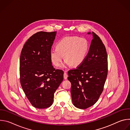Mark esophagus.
Returning a JSON list of instances; mask_svg holds the SVG:
<instances>
[{"label":"esophagus","mask_w":130,"mask_h":130,"mask_svg":"<svg viewBox=\"0 0 130 130\" xmlns=\"http://www.w3.org/2000/svg\"><path fill=\"white\" fill-rule=\"evenodd\" d=\"M66 72H67V71L65 70V71H64V79L65 80L67 79V77H68V75H67Z\"/></svg>","instance_id":"34e87169"}]
</instances>
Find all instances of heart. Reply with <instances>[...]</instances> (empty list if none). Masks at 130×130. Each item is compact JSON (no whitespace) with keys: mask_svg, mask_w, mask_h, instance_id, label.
I'll use <instances>...</instances> for the list:
<instances>
[{"mask_svg":"<svg viewBox=\"0 0 130 130\" xmlns=\"http://www.w3.org/2000/svg\"><path fill=\"white\" fill-rule=\"evenodd\" d=\"M88 50V44L84 38L76 36H66L57 44V48L50 51V58L52 64L59 67L64 59L65 64L78 67L84 62Z\"/></svg>","mask_w":130,"mask_h":130,"instance_id":"1","label":"heart"}]
</instances>
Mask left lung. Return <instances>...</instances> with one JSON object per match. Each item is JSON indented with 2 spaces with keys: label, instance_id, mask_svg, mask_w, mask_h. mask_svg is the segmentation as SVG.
Wrapping results in <instances>:
<instances>
[{
  "label": "left lung",
  "instance_id": "left-lung-1",
  "mask_svg": "<svg viewBox=\"0 0 130 130\" xmlns=\"http://www.w3.org/2000/svg\"><path fill=\"white\" fill-rule=\"evenodd\" d=\"M87 34H92V39L87 56L79 67L68 72V80L71 83L72 103L80 109H86L96 103L107 75L105 46L94 32Z\"/></svg>",
  "mask_w": 130,
  "mask_h": 130
}]
</instances>
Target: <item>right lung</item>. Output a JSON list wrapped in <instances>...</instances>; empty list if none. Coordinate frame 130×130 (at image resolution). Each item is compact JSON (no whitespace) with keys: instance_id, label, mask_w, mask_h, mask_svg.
I'll list each match as a JSON object with an SVG mask.
<instances>
[{"instance_id":"add662e5","label":"right lung","mask_w":130,"mask_h":130,"mask_svg":"<svg viewBox=\"0 0 130 130\" xmlns=\"http://www.w3.org/2000/svg\"><path fill=\"white\" fill-rule=\"evenodd\" d=\"M57 31H41L25 44L20 57V81L31 104L38 108L50 106L54 94L63 80L64 72L53 68L50 51Z\"/></svg>"}]
</instances>
